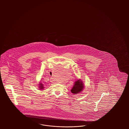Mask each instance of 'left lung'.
<instances>
[{
	"mask_svg": "<svg viewBox=\"0 0 129 129\" xmlns=\"http://www.w3.org/2000/svg\"><path fill=\"white\" fill-rule=\"evenodd\" d=\"M84 85L81 79H78L75 82L73 86L71 89V92L72 94H77L81 93L84 89Z\"/></svg>",
	"mask_w": 129,
	"mask_h": 129,
	"instance_id": "8db88e82",
	"label": "left lung"
}]
</instances>
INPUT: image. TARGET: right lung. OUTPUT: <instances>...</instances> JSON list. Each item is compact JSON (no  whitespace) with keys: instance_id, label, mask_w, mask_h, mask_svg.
<instances>
[{"instance_id":"obj_1","label":"right lung","mask_w":129,"mask_h":129,"mask_svg":"<svg viewBox=\"0 0 129 129\" xmlns=\"http://www.w3.org/2000/svg\"><path fill=\"white\" fill-rule=\"evenodd\" d=\"M38 86H39V90H43L44 88L43 85L41 82H39V84H38Z\"/></svg>"}]
</instances>
